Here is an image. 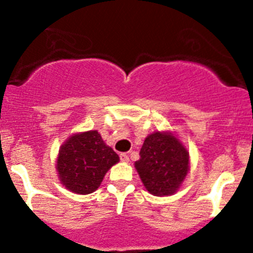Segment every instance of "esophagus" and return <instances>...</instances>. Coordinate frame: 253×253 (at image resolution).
<instances>
[{"instance_id": "34e87169", "label": "esophagus", "mask_w": 253, "mask_h": 253, "mask_svg": "<svg viewBox=\"0 0 253 253\" xmlns=\"http://www.w3.org/2000/svg\"><path fill=\"white\" fill-rule=\"evenodd\" d=\"M120 159H121V162H128L129 160V158H128V154H127V153H121V154H120Z\"/></svg>"}]
</instances>
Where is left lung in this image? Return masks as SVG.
I'll return each instance as SVG.
<instances>
[{
  "mask_svg": "<svg viewBox=\"0 0 253 253\" xmlns=\"http://www.w3.org/2000/svg\"><path fill=\"white\" fill-rule=\"evenodd\" d=\"M136 169L154 196L176 192L188 172V152L172 134L155 132L145 138Z\"/></svg>",
  "mask_w": 253,
  "mask_h": 253,
  "instance_id": "left-lung-1",
  "label": "left lung"
}]
</instances>
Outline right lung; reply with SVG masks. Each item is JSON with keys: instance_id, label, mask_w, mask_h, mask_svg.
Instances as JSON below:
<instances>
[{"instance_id": "add662e5", "label": "right lung", "mask_w": 253, "mask_h": 253, "mask_svg": "<svg viewBox=\"0 0 253 253\" xmlns=\"http://www.w3.org/2000/svg\"><path fill=\"white\" fill-rule=\"evenodd\" d=\"M120 160L96 131L75 134L61 147L57 171L61 182L79 195L94 192L108 170Z\"/></svg>"}]
</instances>
